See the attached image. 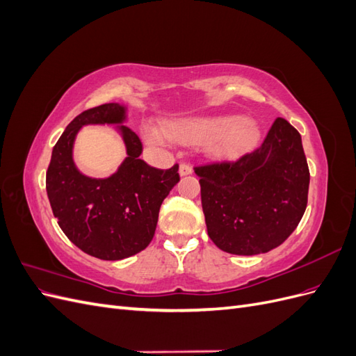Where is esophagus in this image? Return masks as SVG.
I'll return each instance as SVG.
<instances>
[{
  "label": "esophagus",
  "instance_id": "1",
  "mask_svg": "<svg viewBox=\"0 0 356 356\" xmlns=\"http://www.w3.org/2000/svg\"><path fill=\"white\" fill-rule=\"evenodd\" d=\"M191 172H193V169H191L190 165H187V163H181V165H179V175H181V177L190 175Z\"/></svg>",
  "mask_w": 356,
  "mask_h": 356
}]
</instances>
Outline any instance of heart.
<instances>
[{
	"mask_svg": "<svg viewBox=\"0 0 356 356\" xmlns=\"http://www.w3.org/2000/svg\"><path fill=\"white\" fill-rule=\"evenodd\" d=\"M143 135L148 144H166L168 138L179 144L200 143L208 139V152L217 157H233L251 149L260 138V127L241 115L187 117L169 122L163 132L147 124Z\"/></svg>",
	"mask_w": 356,
	"mask_h": 356,
	"instance_id": "obj_1",
	"label": "heart"
}]
</instances>
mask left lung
<instances>
[{
  "label": "left lung",
  "mask_w": 356,
  "mask_h": 356,
  "mask_svg": "<svg viewBox=\"0 0 356 356\" xmlns=\"http://www.w3.org/2000/svg\"><path fill=\"white\" fill-rule=\"evenodd\" d=\"M195 172L209 238L229 254H263L284 243L307 207L310 174L301 136L281 117L252 153Z\"/></svg>",
  "instance_id": "left-lung-1"
}]
</instances>
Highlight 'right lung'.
<instances>
[{
	"label": "right lung",
	"instance_id": "right-lung-1",
	"mask_svg": "<svg viewBox=\"0 0 356 356\" xmlns=\"http://www.w3.org/2000/svg\"><path fill=\"white\" fill-rule=\"evenodd\" d=\"M126 108L104 104L79 114L53 147L46 190L53 215L67 238L86 254L117 261L141 252L152 242L161 202L179 181L178 165L156 169L139 159L143 144L122 126ZM86 124H117L128 157L108 179L86 177L72 159L74 136Z\"/></svg>",
	"mask_w": 356,
	"mask_h": 356
}]
</instances>
